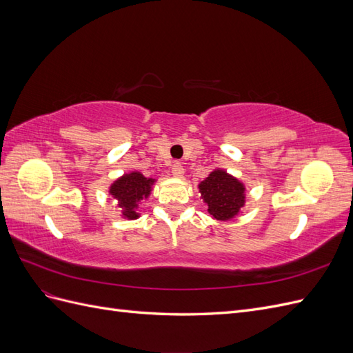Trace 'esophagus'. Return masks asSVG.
<instances>
[{
	"mask_svg": "<svg viewBox=\"0 0 353 353\" xmlns=\"http://www.w3.org/2000/svg\"><path fill=\"white\" fill-rule=\"evenodd\" d=\"M170 172H172V175L176 176V178H183L184 176V168L179 162H175L172 165V168H170Z\"/></svg>",
	"mask_w": 353,
	"mask_h": 353,
	"instance_id": "34e87169",
	"label": "esophagus"
}]
</instances>
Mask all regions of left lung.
I'll list each match as a JSON object with an SVG mask.
<instances>
[{"mask_svg": "<svg viewBox=\"0 0 353 353\" xmlns=\"http://www.w3.org/2000/svg\"><path fill=\"white\" fill-rule=\"evenodd\" d=\"M199 188L208 203V212L219 221L234 218L244 205V185L225 170H213Z\"/></svg>", "mask_w": 353, "mask_h": 353, "instance_id": "8db88e82", "label": "left lung"}]
</instances>
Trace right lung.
Wrapping results in <instances>:
<instances>
[{"instance_id":"add662e5","label":"right lung","mask_w":353,"mask_h":353,"mask_svg":"<svg viewBox=\"0 0 353 353\" xmlns=\"http://www.w3.org/2000/svg\"><path fill=\"white\" fill-rule=\"evenodd\" d=\"M153 183L154 179L145 178L140 172L126 174L122 178L114 181L110 187V194L119 201L123 218H138L135 208L138 206V201L143 200L144 197L147 199L148 194H150Z\"/></svg>"}]
</instances>
